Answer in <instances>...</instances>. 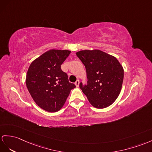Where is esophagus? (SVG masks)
<instances>
[{"label":"esophagus","mask_w":152,"mask_h":152,"mask_svg":"<svg viewBox=\"0 0 152 152\" xmlns=\"http://www.w3.org/2000/svg\"><path fill=\"white\" fill-rule=\"evenodd\" d=\"M75 84L76 85L77 87H78L79 86V80H77L76 82L75 83Z\"/></svg>","instance_id":"obj_1"}]
</instances>
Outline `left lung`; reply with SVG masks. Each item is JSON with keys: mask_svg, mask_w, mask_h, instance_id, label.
<instances>
[{"mask_svg": "<svg viewBox=\"0 0 152 152\" xmlns=\"http://www.w3.org/2000/svg\"><path fill=\"white\" fill-rule=\"evenodd\" d=\"M77 56L86 68L87 84L80 88L90 104L97 108L110 106L119 96L124 78V69L117 59L101 50H82Z\"/></svg>", "mask_w": 152, "mask_h": 152, "instance_id": "obj_1", "label": "left lung"}]
</instances>
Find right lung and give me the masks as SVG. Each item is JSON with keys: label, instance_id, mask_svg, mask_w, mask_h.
<instances>
[{"label": "right lung", "instance_id": "1", "mask_svg": "<svg viewBox=\"0 0 152 152\" xmlns=\"http://www.w3.org/2000/svg\"><path fill=\"white\" fill-rule=\"evenodd\" d=\"M71 51L51 50L33 61L28 68L26 84L33 101L50 112L61 110L75 85L69 82L61 69Z\"/></svg>", "mask_w": 152, "mask_h": 152}]
</instances>
